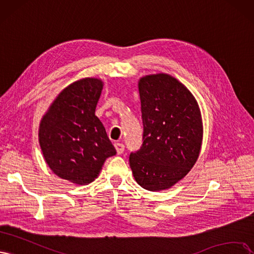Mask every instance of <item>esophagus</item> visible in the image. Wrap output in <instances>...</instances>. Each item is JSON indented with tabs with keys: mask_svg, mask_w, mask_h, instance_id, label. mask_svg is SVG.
<instances>
[{
	"mask_svg": "<svg viewBox=\"0 0 254 254\" xmlns=\"http://www.w3.org/2000/svg\"><path fill=\"white\" fill-rule=\"evenodd\" d=\"M115 148L117 151V154H122L125 151V144L124 143H120V142H116L115 143Z\"/></svg>",
	"mask_w": 254,
	"mask_h": 254,
	"instance_id": "34e87169",
	"label": "esophagus"
}]
</instances>
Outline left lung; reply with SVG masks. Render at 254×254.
Listing matches in <instances>:
<instances>
[{
    "mask_svg": "<svg viewBox=\"0 0 254 254\" xmlns=\"http://www.w3.org/2000/svg\"><path fill=\"white\" fill-rule=\"evenodd\" d=\"M138 87L142 144L129 154V166L143 189H169L198 158L202 139L198 105L187 87L166 73L145 76Z\"/></svg>",
    "mask_w": 254,
    "mask_h": 254,
    "instance_id": "1",
    "label": "left lung"
}]
</instances>
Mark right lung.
<instances>
[{"label": "right lung", "instance_id": "right-lung-1", "mask_svg": "<svg viewBox=\"0 0 254 254\" xmlns=\"http://www.w3.org/2000/svg\"><path fill=\"white\" fill-rule=\"evenodd\" d=\"M102 86L95 78L76 81L58 95L41 120L39 141L48 167L77 185L92 183L105 159L116 154L95 115Z\"/></svg>", "mask_w": 254, "mask_h": 254}]
</instances>
